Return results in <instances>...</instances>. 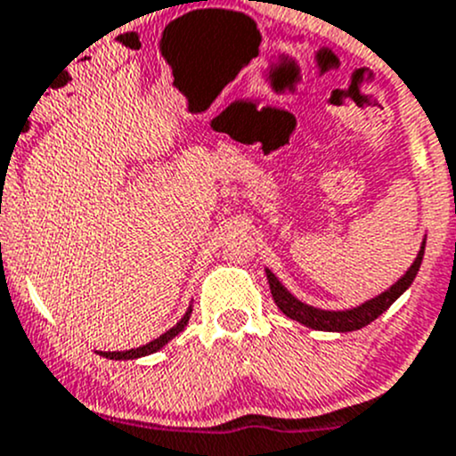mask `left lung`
<instances>
[{
    "mask_svg": "<svg viewBox=\"0 0 456 456\" xmlns=\"http://www.w3.org/2000/svg\"><path fill=\"white\" fill-rule=\"evenodd\" d=\"M423 250H426V241L421 243V250H419L417 259L412 261L408 270H405L403 277L399 281L392 283L386 292L377 295L375 299H368L366 304L357 305V308L350 310H322L314 308V305L304 304V301L297 299L290 290H286L281 281L265 268V277H268L270 292H273V299L277 304V308L281 310L286 317L295 319V322L304 323V326L313 328V330H326V332H353L359 330V328L368 326L370 322H375L379 314L386 313L401 295L410 288V283L417 277L419 268H421Z\"/></svg>",
    "mask_w": 456,
    "mask_h": 456,
    "instance_id": "left-lung-1",
    "label": "left lung"
}]
</instances>
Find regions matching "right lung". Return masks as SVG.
Returning a JSON list of instances; mask_svg holds the SVG:
<instances>
[{
    "instance_id": "1",
    "label": "right lung",
    "mask_w": 456,
    "mask_h": 456,
    "mask_svg": "<svg viewBox=\"0 0 456 456\" xmlns=\"http://www.w3.org/2000/svg\"><path fill=\"white\" fill-rule=\"evenodd\" d=\"M191 314H192V305L186 310V314H183L182 322H179L177 326H173L170 330H166L164 335H159L157 339H152L151 344L139 346V348H133V350H124V353H99V354L106 359H115V362H124V359H139V357H146V354L157 353V350L164 348L170 339H175V337H177L179 332L188 326V319H191Z\"/></svg>"
}]
</instances>
